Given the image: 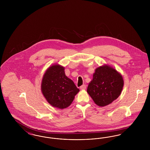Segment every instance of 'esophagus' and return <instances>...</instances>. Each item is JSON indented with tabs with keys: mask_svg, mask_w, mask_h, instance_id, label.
Masks as SVG:
<instances>
[{
	"mask_svg": "<svg viewBox=\"0 0 150 150\" xmlns=\"http://www.w3.org/2000/svg\"><path fill=\"white\" fill-rule=\"evenodd\" d=\"M86 86L85 84H84V85H83V86H80V89H82V90L86 89Z\"/></svg>",
	"mask_w": 150,
	"mask_h": 150,
	"instance_id": "34e87169",
	"label": "esophagus"
}]
</instances>
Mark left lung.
Segmentation results:
<instances>
[{
	"label": "left lung",
	"instance_id": "1",
	"mask_svg": "<svg viewBox=\"0 0 150 150\" xmlns=\"http://www.w3.org/2000/svg\"><path fill=\"white\" fill-rule=\"evenodd\" d=\"M123 86L121 75L114 69L105 65L96 70L87 92L96 105L103 107L119 97Z\"/></svg>",
	"mask_w": 150,
	"mask_h": 150
}]
</instances>
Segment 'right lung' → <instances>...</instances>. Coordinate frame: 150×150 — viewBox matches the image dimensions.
Listing matches in <instances>:
<instances>
[{"instance_id":"1","label":"right lung","mask_w":150,"mask_h":150,"mask_svg":"<svg viewBox=\"0 0 150 150\" xmlns=\"http://www.w3.org/2000/svg\"><path fill=\"white\" fill-rule=\"evenodd\" d=\"M64 67L58 64L50 67L44 75L42 91L48 102L60 109L69 107L79 89L73 81L68 78Z\"/></svg>"}]
</instances>
